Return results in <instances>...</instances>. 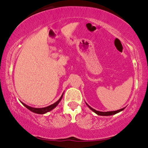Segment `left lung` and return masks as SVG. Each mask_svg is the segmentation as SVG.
<instances>
[{"mask_svg":"<svg viewBox=\"0 0 148 148\" xmlns=\"http://www.w3.org/2000/svg\"><path fill=\"white\" fill-rule=\"evenodd\" d=\"M86 105L88 106V108H90V110H92V111H93L94 112H95L96 114H97L99 115V116H111V115H114V114H117V113L120 112L121 111H122V110H123L124 109H125V108H122V109H120V110H116V111L100 112V111H97V110H96L93 109V108H91V107L89 106L88 104H87V103H86Z\"/></svg>","mask_w":148,"mask_h":148,"instance_id":"obj_1","label":"left lung"}]
</instances>
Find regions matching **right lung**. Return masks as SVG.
I'll return each mask as SVG.
<instances>
[{"mask_svg": "<svg viewBox=\"0 0 148 148\" xmlns=\"http://www.w3.org/2000/svg\"><path fill=\"white\" fill-rule=\"evenodd\" d=\"M63 94H62V96H61V97H60V99H58V100L57 101L56 103H54V104H51V105H50V106H47V107H45V108H32V107L27 106V105L25 104V103H23L22 102H21V103H22V104L25 107V108H27L28 110H29L30 111L32 112H34V113H36V114H43L47 113V112H48L51 111V110H52L53 109H54V108H56V107L58 106V103H60V101H61L62 98H63Z\"/></svg>", "mask_w": 148, "mask_h": 148, "instance_id": "add662e5", "label": "right lung"}]
</instances>
